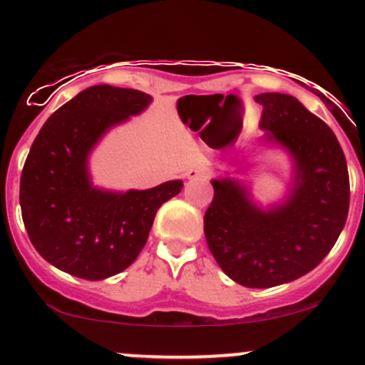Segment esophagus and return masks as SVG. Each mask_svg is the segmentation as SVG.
Wrapping results in <instances>:
<instances>
[{
  "label": "esophagus",
  "mask_w": 365,
  "mask_h": 365,
  "mask_svg": "<svg viewBox=\"0 0 365 365\" xmlns=\"http://www.w3.org/2000/svg\"><path fill=\"white\" fill-rule=\"evenodd\" d=\"M207 175H209V171L200 170V168H192V170L187 171V178L188 180H195L199 177H207Z\"/></svg>",
  "instance_id": "esophagus-1"
}]
</instances>
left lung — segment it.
Returning a JSON list of instances; mask_svg holds the SVG:
<instances>
[{
  "mask_svg": "<svg viewBox=\"0 0 365 365\" xmlns=\"http://www.w3.org/2000/svg\"><path fill=\"white\" fill-rule=\"evenodd\" d=\"M266 144L292 156L287 197L259 206L240 180H211L204 233L216 262L247 288H271L307 274L336 244L350 204L345 154L328 125L299 99L279 92L255 96Z\"/></svg>",
  "mask_w": 365,
  "mask_h": 365,
  "instance_id": "obj_1",
  "label": "left lung"
}]
</instances>
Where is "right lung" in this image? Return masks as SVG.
I'll return each mask as SVG.
<instances>
[{"label": "right lung", "mask_w": 365, "mask_h": 365, "mask_svg": "<svg viewBox=\"0 0 365 365\" xmlns=\"http://www.w3.org/2000/svg\"><path fill=\"white\" fill-rule=\"evenodd\" d=\"M150 103L145 92L101 83L63 104L37 133L20 178V207L32 245L58 269L89 282L127 269L158 209L183 188L182 180L127 192L92 183L89 158L99 140Z\"/></svg>", "instance_id": "1"}]
</instances>
